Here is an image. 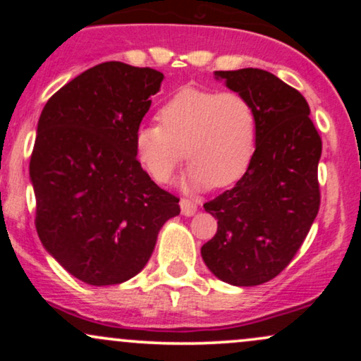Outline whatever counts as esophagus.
<instances>
[{
	"mask_svg": "<svg viewBox=\"0 0 361 361\" xmlns=\"http://www.w3.org/2000/svg\"><path fill=\"white\" fill-rule=\"evenodd\" d=\"M180 207H181V214L186 215V217H190V215L197 212V204L192 200H188V198H181Z\"/></svg>",
	"mask_w": 361,
	"mask_h": 361,
	"instance_id": "34e87169",
	"label": "esophagus"
}]
</instances>
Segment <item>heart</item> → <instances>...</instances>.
<instances>
[{
  "instance_id": "obj_1",
  "label": "heart",
  "mask_w": 361,
  "mask_h": 361,
  "mask_svg": "<svg viewBox=\"0 0 361 361\" xmlns=\"http://www.w3.org/2000/svg\"><path fill=\"white\" fill-rule=\"evenodd\" d=\"M157 120L159 126H142L134 135L135 157L157 183L173 176L185 152L193 161L188 181L195 188L229 186L250 168L258 115L238 91L183 88L161 106Z\"/></svg>"
}]
</instances>
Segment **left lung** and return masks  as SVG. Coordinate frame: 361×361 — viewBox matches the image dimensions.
I'll list each match as a JSON object with an SVG mask.
<instances>
[{"mask_svg":"<svg viewBox=\"0 0 361 361\" xmlns=\"http://www.w3.org/2000/svg\"><path fill=\"white\" fill-rule=\"evenodd\" d=\"M258 115L252 161L234 188L204 204L217 233L202 246L209 270L226 283L255 287L288 267L319 212L322 140L305 98L275 74L246 68L215 71Z\"/></svg>","mask_w":361,"mask_h":361,"instance_id":"obj_1","label":"left lung"}]
</instances>
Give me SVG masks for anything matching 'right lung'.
Here are the masks:
<instances>
[{
	"instance_id": "1",
	"label": "right lung",
	"mask_w": 361,
	"mask_h": 361,
	"mask_svg": "<svg viewBox=\"0 0 361 361\" xmlns=\"http://www.w3.org/2000/svg\"><path fill=\"white\" fill-rule=\"evenodd\" d=\"M163 73L118 61L81 73L45 103L30 180L49 255L88 285H117L146 267L157 234L180 214L135 157L134 135Z\"/></svg>"
}]
</instances>
